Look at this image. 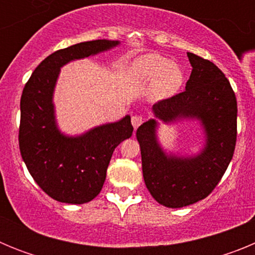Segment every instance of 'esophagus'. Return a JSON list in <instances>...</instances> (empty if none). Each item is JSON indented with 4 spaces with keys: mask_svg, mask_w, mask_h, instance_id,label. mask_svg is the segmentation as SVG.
<instances>
[{
    "mask_svg": "<svg viewBox=\"0 0 255 255\" xmlns=\"http://www.w3.org/2000/svg\"><path fill=\"white\" fill-rule=\"evenodd\" d=\"M143 117L141 116H139V115H135V116H132L131 117V124H132V126H134V129L136 130L139 128V126L141 125V124H143Z\"/></svg>",
    "mask_w": 255,
    "mask_h": 255,
    "instance_id": "1",
    "label": "esophagus"
}]
</instances>
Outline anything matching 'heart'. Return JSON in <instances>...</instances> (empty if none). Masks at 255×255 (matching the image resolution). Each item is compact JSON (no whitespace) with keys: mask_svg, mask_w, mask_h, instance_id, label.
Here are the masks:
<instances>
[{"mask_svg":"<svg viewBox=\"0 0 255 255\" xmlns=\"http://www.w3.org/2000/svg\"><path fill=\"white\" fill-rule=\"evenodd\" d=\"M131 70L135 78L141 82H154V93L158 97L176 94L184 82V74L179 65L154 53L135 60Z\"/></svg>","mask_w":255,"mask_h":255,"instance_id":"obj_1","label":"heart"}]
</instances>
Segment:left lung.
<instances>
[{"mask_svg":"<svg viewBox=\"0 0 255 255\" xmlns=\"http://www.w3.org/2000/svg\"><path fill=\"white\" fill-rule=\"evenodd\" d=\"M193 67L185 91L153 106L155 119L136 130L147 189L159 204L181 208L204 199L217 186L233 159L238 103L225 74L213 62L188 52ZM198 120L206 144L190 157L168 155L156 138L157 120Z\"/></svg>","mask_w":255,"mask_h":255,"instance_id":"1","label":"left lung"}]
</instances>
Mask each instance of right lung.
I'll return each instance as SVG.
<instances>
[{"instance_id":"obj_1","label":"right lung","mask_w":255,"mask_h":255,"mask_svg":"<svg viewBox=\"0 0 255 255\" xmlns=\"http://www.w3.org/2000/svg\"><path fill=\"white\" fill-rule=\"evenodd\" d=\"M119 40L97 39L58 49L31 74L20 100L19 147L31 177L61 203L83 204L100 194L115 148L130 138L129 115L97 126L78 136H67L56 124L53 92L60 69L67 62L119 46Z\"/></svg>"}]
</instances>
